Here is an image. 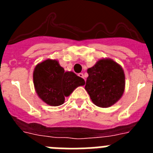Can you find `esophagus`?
<instances>
[{
  "instance_id": "obj_1",
  "label": "esophagus",
  "mask_w": 153,
  "mask_h": 153,
  "mask_svg": "<svg viewBox=\"0 0 153 153\" xmlns=\"http://www.w3.org/2000/svg\"><path fill=\"white\" fill-rule=\"evenodd\" d=\"M78 76H79V77H81V78H83V79H84V76H83V74H82V73H80V74H78Z\"/></svg>"
}]
</instances>
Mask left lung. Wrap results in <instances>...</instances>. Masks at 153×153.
I'll return each instance as SVG.
<instances>
[{
    "instance_id": "1",
    "label": "left lung",
    "mask_w": 153,
    "mask_h": 153,
    "mask_svg": "<svg viewBox=\"0 0 153 153\" xmlns=\"http://www.w3.org/2000/svg\"><path fill=\"white\" fill-rule=\"evenodd\" d=\"M85 90L96 106L107 108L122 97L125 90V74L122 67L112 59H100L87 70Z\"/></svg>"
}]
</instances>
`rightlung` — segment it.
I'll list each match as a JSON object with an SVG mask.
<instances>
[{
  "label": "right lung",
  "mask_w": 153,
  "mask_h": 153,
  "mask_svg": "<svg viewBox=\"0 0 153 153\" xmlns=\"http://www.w3.org/2000/svg\"><path fill=\"white\" fill-rule=\"evenodd\" d=\"M33 85L36 94L50 106H60L76 87L83 86V78L72 71L65 72L56 60L47 59L35 67Z\"/></svg>",
  "instance_id": "right-lung-1"
}]
</instances>
